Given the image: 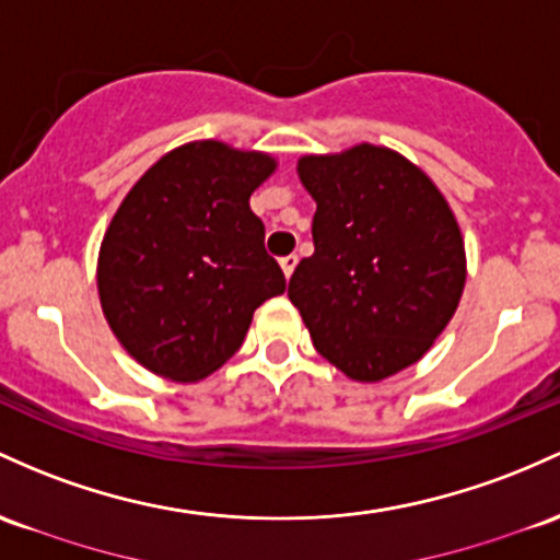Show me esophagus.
<instances>
[{
  "mask_svg": "<svg viewBox=\"0 0 560 560\" xmlns=\"http://www.w3.org/2000/svg\"><path fill=\"white\" fill-rule=\"evenodd\" d=\"M298 260H300V257L298 255H287V257H281V270H284V276H287V279H290V276L294 273V266H298Z\"/></svg>",
  "mask_w": 560,
  "mask_h": 560,
  "instance_id": "esophagus-1",
  "label": "esophagus"
}]
</instances>
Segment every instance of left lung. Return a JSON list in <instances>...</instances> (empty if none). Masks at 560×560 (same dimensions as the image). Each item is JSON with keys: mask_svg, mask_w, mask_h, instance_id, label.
Here are the masks:
<instances>
[{"mask_svg": "<svg viewBox=\"0 0 560 560\" xmlns=\"http://www.w3.org/2000/svg\"><path fill=\"white\" fill-rule=\"evenodd\" d=\"M316 199L313 255L290 279V300L318 353L361 383L415 364L444 331L465 287L457 220L396 151L355 145L300 159Z\"/></svg>", "mask_w": 560, "mask_h": 560, "instance_id": "1", "label": "left lung"}]
</instances>
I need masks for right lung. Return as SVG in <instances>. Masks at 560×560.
Masks as SVG:
<instances>
[{
    "instance_id": "add662e5",
    "label": "right lung",
    "mask_w": 560,
    "mask_h": 560,
    "mask_svg": "<svg viewBox=\"0 0 560 560\" xmlns=\"http://www.w3.org/2000/svg\"><path fill=\"white\" fill-rule=\"evenodd\" d=\"M273 159L218 140L175 149L110 220L97 290L110 329L145 370L190 383L242 348L252 313L287 290L252 190Z\"/></svg>"
}]
</instances>
